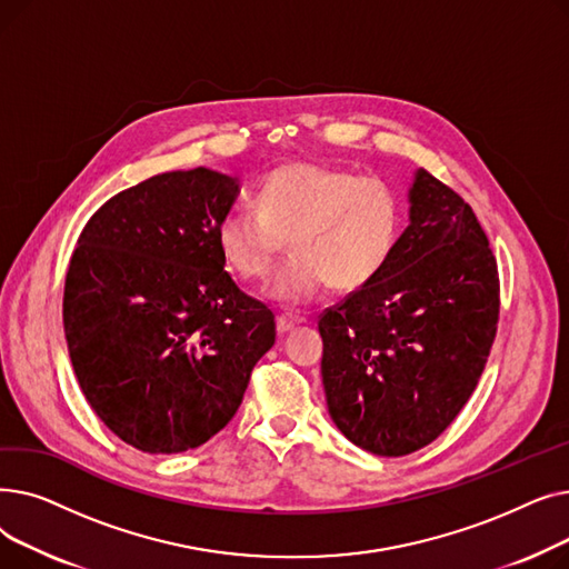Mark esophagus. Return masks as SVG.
<instances>
[{"label": "esophagus", "mask_w": 569, "mask_h": 569, "mask_svg": "<svg viewBox=\"0 0 569 569\" xmlns=\"http://www.w3.org/2000/svg\"><path fill=\"white\" fill-rule=\"evenodd\" d=\"M305 320L302 318H297V316H288V313H283V316H277V332L279 335H286V332H290L292 327H297V325H302Z\"/></svg>", "instance_id": "34e87169"}]
</instances>
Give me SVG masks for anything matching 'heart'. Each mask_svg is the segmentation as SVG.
<instances>
[{"mask_svg":"<svg viewBox=\"0 0 569 569\" xmlns=\"http://www.w3.org/2000/svg\"><path fill=\"white\" fill-rule=\"evenodd\" d=\"M401 230V198L382 179L295 161L262 177L256 207L228 209L217 223V244L239 279L262 281L288 237L295 256L269 281L267 297L300 307L327 283L360 290L378 279Z\"/></svg>","mask_w":569,"mask_h":569,"instance_id":"heart-1","label":"heart"}]
</instances>
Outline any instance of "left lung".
I'll return each instance as SVG.
<instances>
[{"instance_id":"8db88e82","label":"left lung","mask_w":569,"mask_h":569,"mask_svg":"<svg viewBox=\"0 0 569 569\" xmlns=\"http://www.w3.org/2000/svg\"><path fill=\"white\" fill-rule=\"evenodd\" d=\"M408 202L410 223L380 277L318 320L327 408L378 457L410 455L452 425L500 309L496 258L470 204L425 168Z\"/></svg>"}]
</instances>
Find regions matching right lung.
Instances as JSON below:
<instances>
[{
	"label": "right lung",
	"instance_id": "right-lung-1",
	"mask_svg": "<svg viewBox=\"0 0 569 569\" xmlns=\"http://www.w3.org/2000/svg\"><path fill=\"white\" fill-rule=\"evenodd\" d=\"M234 177L174 170L87 221L64 283V335L84 399L149 455L193 450L237 412L274 346V316L223 272L217 223Z\"/></svg>",
	"mask_w": 569,
	"mask_h": 569
}]
</instances>
